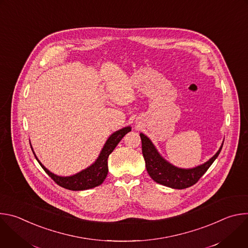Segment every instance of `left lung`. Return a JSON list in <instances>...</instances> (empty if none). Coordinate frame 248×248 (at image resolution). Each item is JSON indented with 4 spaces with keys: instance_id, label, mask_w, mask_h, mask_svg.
I'll list each match as a JSON object with an SVG mask.
<instances>
[{
    "instance_id": "8db88e82",
    "label": "left lung",
    "mask_w": 248,
    "mask_h": 248,
    "mask_svg": "<svg viewBox=\"0 0 248 248\" xmlns=\"http://www.w3.org/2000/svg\"><path fill=\"white\" fill-rule=\"evenodd\" d=\"M140 137L146 170L151 179L160 185L175 189H184L195 185L219 156L224 144L223 142L218 152L206 163L192 169H181L166 161L146 135L140 133Z\"/></svg>"
}]
</instances>
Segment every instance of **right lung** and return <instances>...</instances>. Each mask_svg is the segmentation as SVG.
Masks as SVG:
<instances>
[{
	"label": "right lung",
	"instance_id": "1",
	"mask_svg": "<svg viewBox=\"0 0 248 248\" xmlns=\"http://www.w3.org/2000/svg\"><path fill=\"white\" fill-rule=\"evenodd\" d=\"M131 130L130 126L124 127L116 132H114L106 143L95 161L90 167L87 169L70 176H60L53 172H51L48 169H46L42 163L38 160V158L33 152L35 158L38 161L43 170L48 173L50 178L60 186L69 189V190H86L89 188H93L95 186H100L105 181L106 176L108 174V157L114 151L116 146L119 144L123 137ZM32 149V147H31ZM33 151V150H32Z\"/></svg>",
	"mask_w": 248,
	"mask_h": 248
}]
</instances>
